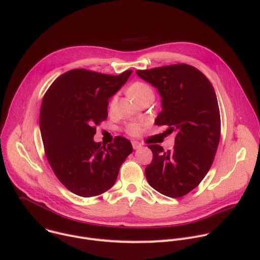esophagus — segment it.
Wrapping results in <instances>:
<instances>
[{
  "label": "esophagus",
  "mask_w": 260,
  "mask_h": 260,
  "mask_svg": "<svg viewBox=\"0 0 260 260\" xmlns=\"http://www.w3.org/2000/svg\"><path fill=\"white\" fill-rule=\"evenodd\" d=\"M132 145H133V148H134V149H138V148L141 147V144H140L139 142H137V141H133Z\"/></svg>",
  "instance_id": "34e87169"
}]
</instances>
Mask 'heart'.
Listing matches in <instances>:
<instances>
[{
    "instance_id": "b5f03b06",
    "label": "heart",
    "mask_w": 260,
    "mask_h": 260,
    "mask_svg": "<svg viewBox=\"0 0 260 260\" xmlns=\"http://www.w3.org/2000/svg\"><path fill=\"white\" fill-rule=\"evenodd\" d=\"M127 94L128 96L132 98L134 101L138 102V103H142L147 99L153 98V91L152 89L145 83L143 82H135L133 83L128 88H127ZM116 96H113L110 101L109 104V109L112 111L115 106H116ZM126 131L127 133H129L131 135H139L141 132H142V123H138V122H132L129 124H127L126 126Z\"/></svg>"
}]
</instances>
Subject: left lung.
I'll return each mask as SVG.
<instances>
[{
	"instance_id": "1",
	"label": "left lung",
	"mask_w": 260,
	"mask_h": 260,
	"mask_svg": "<svg viewBox=\"0 0 260 260\" xmlns=\"http://www.w3.org/2000/svg\"><path fill=\"white\" fill-rule=\"evenodd\" d=\"M136 74L155 87L161 112L154 123L175 133L173 149L149 145L153 157L145 169L148 183L160 194L179 198L201 182L214 161L221 118L214 87L194 66L174 64Z\"/></svg>"
}]
</instances>
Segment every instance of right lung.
<instances>
[{
  "label": "right lung",
  "mask_w": 260,
  "mask_h": 260,
  "mask_svg": "<svg viewBox=\"0 0 260 260\" xmlns=\"http://www.w3.org/2000/svg\"><path fill=\"white\" fill-rule=\"evenodd\" d=\"M104 75L73 69L60 76L44 94L39 126L45 155L70 192L98 196L111 188L133 146L123 137L104 146L94 142L95 125L108 117L109 100L132 75Z\"/></svg>",
  "instance_id": "right-lung-1"
}]
</instances>
